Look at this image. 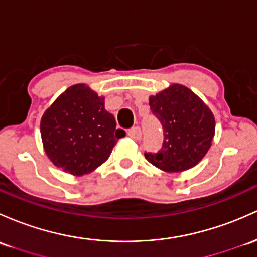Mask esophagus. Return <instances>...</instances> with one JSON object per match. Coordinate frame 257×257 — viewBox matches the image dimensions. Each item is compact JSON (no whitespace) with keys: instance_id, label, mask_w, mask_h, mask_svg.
<instances>
[{"instance_id":"34e87169","label":"esophagus","mask_w":257,"mask_h":257,"mask_svg":"<svg viewBox=\"0 0 257 257\" xmlns=\"http://www.w3.org/2000/svg\"><path fill=\"white\" fill-rule=\"evenodd\" d=\"M128 137H131L132 140H140L141 137H142V132H141V128L140 127H132L128 130L127 132Z\"/></svg>"}]
</instances>
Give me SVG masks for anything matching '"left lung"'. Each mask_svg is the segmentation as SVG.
I'll return each mask as SVG.
<instances>
[{
    "instance_id": "8db88e82",
    "label": "left lung",
    "mask_w": 257,
    "mask_h": 257,
    "mask_svg": "<svg viewBox=\"0 0 257 257\" xmlns=\"http://www.w3.org/2000/svg\"><path fill=\"white\" fill-rule=\"evenodd\" d=\"M150 106L163 126L164 140L157 153L145 152L146 159L168 173L195 167L206 156L214 136L216 122L208 106L180 84L151 96Z\"/></svg>"
}]
</instances>
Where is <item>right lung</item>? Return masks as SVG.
<instances>
[{"mask_svg": "<svg viewBox=\"0 0 257 257\" xmlns=\"http://www.w3.org/2000/svg\"><path fill=\"white\" fill-rule=\"evenodd\" d=\"M40 132L50 161L77 176L103 164L126 135L104 109V98L85 84L72 85L54 101L43 115Z\"/></svg>", "mask_w": 257, "mask_h": 257, "instance_id": "add662e5", "label": "right lung"}]
</instances>
